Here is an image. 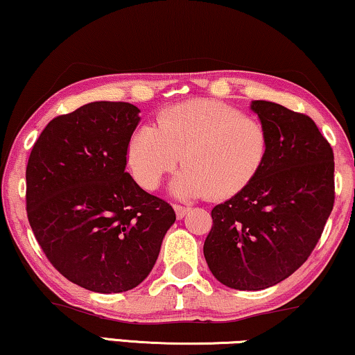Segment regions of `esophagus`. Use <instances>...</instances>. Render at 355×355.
Returning a JSON list of instances; mask_svg holds the SVG:
<instances>
[{"label": "esophagus", "mask_w": 355, "mask_h": 355, "mask_svg": "<svg viewBox=\"0 0 355 355\" xmlns=\"http://www.w3.org/2000/svg\"><path fill=\"white\" fill-rule=\"evenodd\" d=\"M174 211H176V217H178L179 220H181V218L186 217V214L189 211V207L174 204Z\"/></svg>", "instance_id": "obj_1"}]
</instances>
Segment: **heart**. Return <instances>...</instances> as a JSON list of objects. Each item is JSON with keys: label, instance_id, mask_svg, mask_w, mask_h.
I'll return each mask as SVG.
<instances>
[{"label": "heart", "instance_id": "obj_1", "mask_svg": "<svg viewBox=\"0 0 355 355\" xmlns=\"http://www.w3.org/2000/svg\"><path fill=\"white\" fill-rule=\"evenodd\" d=\"M268 151V128L259 119L214 99H191L161 110L158 127L135 128L127 159L137 181L156 189L182 158L186 166L173 179V194L223 199L254 179Z\"/></svg>", "mask_w": 355, "mask_h": 355}]
</instances>
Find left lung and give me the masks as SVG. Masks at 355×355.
I'll return each mask as SVG.
<instances>
[{"label": "left lung", "mask_w": 355, "mask_h": 355, "mask_svg": "<svg viewBox=\"0 0 355 355\" xmlns=\"http://www.w3.org/2000/svg\"><path fill=\"white\" fill-rule=\"evenodd\" d=\"M251 110L268 128L269 151L245 189L211 210L204 256L230 288L282 282L315 250L334 205V155L316 123L269 101Z\"/></svg>", "instance_id": "obj_1"}]
</instances>
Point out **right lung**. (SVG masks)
I'll list each match as a JSON object with an SVG mask.
<instances>
[{
    "label": "right lung",
    "mask_w": 355,
    "mask_h": 355,
    "mask_svg": "<svg viewBox=\"0 0 355 355\" xmlns=\"http://www.w3.org/2000/svg\"><path fill=\"white\" fill-rule=\"evenodd\" d=\"M128 103L98 101L55 117L26 169L27 218L63 277L99 293H121L148 277L173 207L125 173L140 122Z\"/></svg>",
    "instance_id": "1"
}]
</instances>
